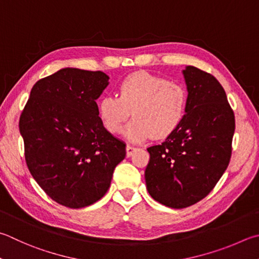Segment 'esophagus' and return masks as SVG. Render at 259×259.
Here are the masks:
<instances>
[{
    "instance_id": "obj_1",
    "label": "esophagus",
    "mask_w": 259,
    "mask_h": 259,
    "mask_svg": "<svg viewBox=\"0 0 259 259\" xmlns=\"http://www.w3.org/2000/svg\"><path fill=\"white\" fill-rule=\"evenodd\" d=\"M136 150V147H134V146L131 145H126V156H131L133 155V153Z\"/></svg>"
}]
</instances>
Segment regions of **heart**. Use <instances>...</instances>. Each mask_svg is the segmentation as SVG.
<instances>
[{"instance_id":"obj_1","label":"heart","mask_w":259,"mask_h":259,"mask_svg":"<svg viewBox=\"0 0 259 259\" xmlns=\"http://www.w3.org/2000/svg\"><path fill=\"white\" fill-rule=\"evenodd\" d=\"M117 89L119 96L105 95L98 102V115L112 134H120L133 114L136 119L126 126V138L133 142L150 136L162 139L185 117L188 97L181 84L140 71L126 76Z\"/></svg>"}]
</instances>
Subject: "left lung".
I'll use <instances>...</instances> for the list:
<instances>
[{
  "instance_id": "obj_1",
  "label": "left lung",
  "mask_w": 259,
  "mask_h": 259,
  "mask_svg": "<svg viewBox=\"0 0 259 259\" xmlns=\"http://www.w3.org/2000/svg\"><path fill=\"white\" fill-rule=\"evenodd\" d=\"M188 103L181 123L161 145L148 147L145 171L149 195L171 208L205 198L229 165L236 129L223 87L210 73L188 65Z\"/></svg>"
}]
</instances>
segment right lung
I'll return each instance as SVG.
<instances>
[{"label": "right lung", "mask_w": 259, "mask_h": 259, "mask_svg": "<svg viewBox=\"0 0 259 259\" xmlns=\"http://www.w3.org/2000/svg\"><path fill=\"white\" fill-rule=\"evenodd\" d=\"M102 71L64 68L37 81L19 120L28 170L46 195L82 208L109 190L125 144L107 131L96 100L109 84Z\"/></svg>", "instance_id": "obj_1"}]
</instances>
